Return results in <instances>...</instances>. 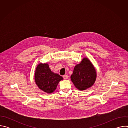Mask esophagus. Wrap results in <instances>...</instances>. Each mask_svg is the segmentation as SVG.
Here are the masks:
<instances>
[{"mask_svg":"<svg viewBox=\"0 0 128 128\" xmlns=\"http://www.w3.org/2000/svg\"><path fill=\"white\" fill-rule=\"evenodd\" d=\"M63 78L64 80H67L68 78V76L67 75H64L63 76Z\"/></svg>","mask_w":128,"mask_h":128,"instance_id":"1","label":"esophagus"}]
</instances>
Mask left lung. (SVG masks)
Here are the masks:
<instances>
[{
    "mask_svg": "<svg viewBox=\"0 0 128 128\" xmlns=\"http://www.w3.org/2000/svg\"><path fill=\"white\" fill-rule=\"evenodd\" d=\"M71 80L79 90H84L92 86L95 82L96 72L94 67L86 58L76 65L71 76Z\"/></svg>",
    "mask_w": 128,
    "mask_h": 128,
    "instance_id": "obj_1",
    "label": "left lung"
}]
</instances>
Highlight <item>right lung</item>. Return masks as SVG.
Returning <instances> with one entry per match:
<instances>
[{
    "label": "right lung",
    "instance_id": "add662e5",
    "mask_svg": "<svg viewBox=\"0 0 128 128\" xmlns=\"http://www.w3.org/2000/svg\"><path fill=\"white\" fill-rule=\"evenodd\" d=\"M63 78L52 72L48 64L40 63L36 67L35 81L38 88L47 93H52L56 90Z\"/></svg>",
    "mask_w": 128,
    "mask_h": 128
}]
</instances>
